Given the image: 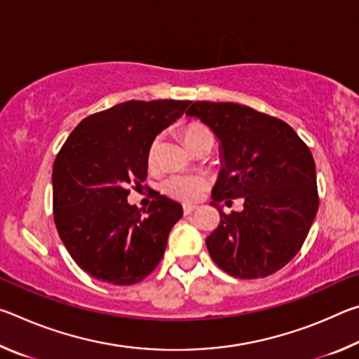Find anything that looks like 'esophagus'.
<instances>
[{"mask_svg":"<svg viewBox=\"0 0 359 359\" xmlns=\"http://www.w3.org/2000/svg\"><path fill=\"white\" fill-rule=\"evenodd\" d=\"M194 209H196V205H190V204H185L184 205V214L185 215H190L191 212H194Z\"/></svg>","mask_w":359,"mask_h":359,"instance_id":"esophagus-1","label":"esophagus"}]
</instances>
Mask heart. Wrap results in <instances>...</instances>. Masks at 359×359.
<instances>
[{
	"mask_svg": "<svg viewBox=\"0 0 359 359\" xmlns=\"http://www.w3.org/2000/svg\"><path fill=\"white\" fill-rule=\"evenodd\" d=\"M208 133H209V130L205 128V126L198 125V123H191L184 130V139L188 145V144H191L196 137L208 135ZM156 150H158V139H155V141L150 145V150H149L150 163L155 160ZM208 185H209V180L205 175L174 174V175H169L168 179L161 182V190L165 191L168 196L177 199V201L194 203L201 198V194Z\"/></svg>",
	"mask_w": 359,
	"mask_h": 359,
	"instance_id": "obj_1",
	"label": "heart"
}]
</instances>
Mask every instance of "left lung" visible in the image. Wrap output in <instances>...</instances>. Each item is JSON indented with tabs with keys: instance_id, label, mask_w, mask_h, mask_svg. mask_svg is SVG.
Returning <instances> with one entry per match:
<instances>
[{
	"instance_id": "obj_1",
	"label": "left lung",
	"mask_w": 359,
	"mask_h": 359,
	"mask_svg": "<svg viewBox=\"0 0 359 359\" xmlns=\"http://www.w3.org/2000/svg\"><path fill=\"white\" fill-rule=\"evenodd\" d=\"M220 141L222 171L212 205L242 197L245 209L224 215L205 239L210 258L229 276L274 274L301 250L318 210L311 150L283 120L236 102L196 101L185 112Z\"/></svg>"
}]
</instances>
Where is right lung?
I'll use <instances>...</instances> for the list:
<instances>
[{"mask_svg": "<svg viewBox=\"0 0 359 359\" xmlns=\"http://www.w3.org/2000/svg\"><path fill=\"white\" fill-rule=\"evenodd\" d=\"M190 101H126L88 115L53 163V220L66 250L88 276L112 285L144 280L160 263L184 209L158 193L147 212L128 204V187L147 177L156 135Z\"/></svg>", "mask_w": 359, "mask_h": 359, "instance_id": "obj_1", "label": "right lung"}]
</instances>
